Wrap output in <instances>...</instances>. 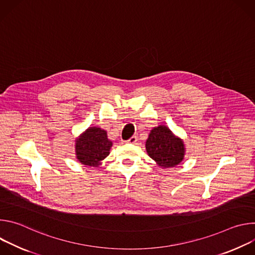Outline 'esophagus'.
<instances>
[{
	"label": "esophagus",
	"instance_id": "obj_1",
	"mask_svg": "<svg viewBox=\"0 0 255 255\" xmlns=\"http://www.w3.org/2000/svg\"><path fill=\"white\" fill-rule=\"evenodd\" d=\"M137 142V137L136 136H132L129 140H127V143H130V144H135Z\"/></svg>",
	"mask_w": 255,
	"mask_h": 255
}]
</instances>
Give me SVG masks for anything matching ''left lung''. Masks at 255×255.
Masks as SVG:
<instances>
[{"mask_svg": "<svg viewBox=\"0 0 255 255\" xmlns=\"http://www.w3.org/2000/svg\"><path fill=\"white\" fill-rule=\"evenodd\" d=\"M147 154L161 168L174 167L184 160L186 147L184 140L176 136L167 126L152 128L145 142Z\"/></svg>", "mask_w": 255, "mask_h": 255, "instance_id": "1", "label": "left lung"}]
</instances>
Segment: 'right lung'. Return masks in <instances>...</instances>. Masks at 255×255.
<instances>
[{"label":"right lung","instance_id":"add662e5","mask_svg":"<svg viewBox=\"0 0 255 255\" xmlns=\"http://www.w3.org/2000/svg\"><path fill=\"white\" fill-rule=\"evenodd\" d=\"M75 141L77 159L84 165L94 167L102 164L113 146L107 131L99 127H89Z\"/></svg>","mask_w":255,"mask_h":255}]
</instances>
